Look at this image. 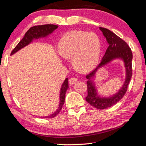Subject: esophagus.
Here are the masks:
<instances>
[{
    "instance_id": "1",
    "label": "esophagus",
    "mask_w": 146,
    "mask_h": 146,
    "mask_svg": "<svg viewBox=\"0 0 146 146\" xmlns=\"http://www.w3.org/2000/svg\"><path fill=\"white\" fill-rule=\"evenodd\" d=\"M78 82V79L77 78H71L69 79V84L70 85H74Z\"/></svg>"
}]
</instances>
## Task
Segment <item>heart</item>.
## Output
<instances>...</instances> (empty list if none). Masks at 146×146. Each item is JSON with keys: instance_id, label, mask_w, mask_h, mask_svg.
<instances>
[{"instance_id": "heart-1", "label": "heart", "mask_w": 146, "mask_h": 146, "mask_svg": "<svg viewBox=\"0 0 146 146\" xmlns=\"http://www.w3.org/2000/svg\"><path fill=\"white\" fill-rule=\"evenodd\" d=\"M59 51L64 59L72 60L76 70L87 72L93 70L98 64L101 42L95 33L71 31L60 40Z\"/></svg>"}]
</instances>
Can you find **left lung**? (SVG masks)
<instances>
[{
	"instance_id": "left-lung-1",
	"label": "left lung",
	"mask_w": 146,
	"mask_h": 146,
	"mask_svg": "<svg viewBox=\"0 0 146 146\" xmlns=\"http://www.w3.org/2000/svg\"><path fill=\"white\" fill-rule=\"evenodd\" d=\"M108 44L106 53L98 66L92 72L86 76L87 80V96L86 101L91 106L98 110H104L117 103L126 93L127 87L132 77V60L133 53L128 44L124 40L108 29L99 27ZM115 59L121 60L125 68V78L122 87L113 95L108 97L100 96L95 85L96 72L98 69L105 66Z\"/></svg>"
}]
</instances>
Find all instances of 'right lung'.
<instances>
[{
	"mask_svg": "<svg viewBox=\"0 0 146 146\" xmlns=\"http://www.w3.org/2000/svg\"><path fill=\"white\" fill-rule=\"evenodd\" d=\"M58 28V25H37L31 27L27 31V33L25 35L24 37L23 38L21 41H20L18 44L15 46V48L13 49V51L11 53V55H12L17 52L21 49L23 48L24 47L28 46L29 44L33 42L34 40H37L39 38H46L51 35L55 29ZM68 89V79L66 78L64 80V82L62 83L61 87L60 90V95H59V107L55 112H53L52 114L44 116V117H40L43 118H52L55 117L58 113H59L60 110L62 109V107L63 106L64 100H65V94Z\"/></svg>",
	"mask_w": 146,
	"mask_h": 146,
	"instance_id": "1",
	"label": "right lung"
}]
</instances>
